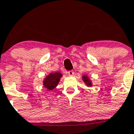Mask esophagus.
I'll return each mask as SVG.
<instances>
[{"label": "esophagus", "mask_w": 134, "mask_h": 134, "mask_svg": "<svg viewBox=\"0 0 134 134\" xmlns=\"http://www.w3.org/2000/svg\"><path fill=\"white\" fill-rule=\"evenodd\" d=\"M68 74L70 76H72L74 75V71H68Z\"/></svg>", "instance_id": "34e87169"}]
</instances>
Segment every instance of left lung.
<instances>
[{
    "instance_id": "obj_1",
    "label": "left lung",
    "mask_w": 134,
    "mask_h": 134,
    "mask_svg": "<svg viewBox=\"0 0 134 134\" xmlns=\"http://www.w3.org/2000/svg\"><path fill=\"white\" fill-rule=\"evenodd\" d=\"M82 78H83V81L85 82V83L87 86H92V83H91V81L89 80V78H88V76L83 75L82 76Z\"/></svg>"
}]
</instances>
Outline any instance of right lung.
<instances>
[{
  "label": "right lung",
  "instance_id": "add662e5",
  "mask_svg": "<svg viewBox=\"0 0 134 134\" xmlns=\"http://www.w3.org/2000/svg\"><path fill=\"white\" fill-rule=\"evenodd\" d=\"M62 74L60 72L51 73L43 80V86L49 91L54 89L58 85Z\"/></svg>",
  "mask_w": 134,
  "mask_h": 134
}]
</instances>
